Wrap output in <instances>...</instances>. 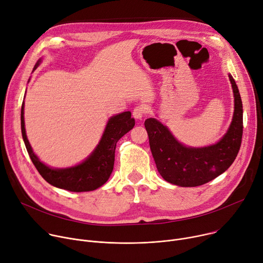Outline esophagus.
Instances as JSON below:
<instances>
[{
  "label": "esophagus",
  "mask_w": 263,
  "mask_h": 263,
  "mask_svg": "<svg viewBox=\"0 0 263 263\" xmlns=\"http://www.w3.org/2000/svg\"><path fill=\"white\" fill-rule=\"evenodd\" d=\"M146 114V108L142 105H138L134 108V111H133V115H134V118L136 120H142V118L144 117V115Z\"/></svg>",
  "instance_id": "esophagus-1"
}]
</instances>
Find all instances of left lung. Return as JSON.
<instances>
[{"mask_svg": "<svg viewBox=\"0 0 263 263\" xmlns=\"http://www.w3.org/2000/svg\"><path fill=\"white\" fill-rule=\"evenodd\" d=\"M229 78L234 93V115L229 129L217 143L202 147L186 146L156 118L145 120L157 170L167 182L182 187L199 186L224 173L234 162L243 132V109L235 80L230 73Z\"/></svg>", "mask_w": 263, "mask_h": 263, "instance_id": "obj_1", "label": "left lung"}]
</instances>
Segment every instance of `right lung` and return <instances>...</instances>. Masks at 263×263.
<instances>
[{
	"instance_id": "obj_1",
	"label": "right lung",
	"mask_w": 263,
	"mask_h": 263,
	"mask_svg": "<svg viewBox=\"0 0 263 263\" xmlns=\"http://www.w3.org/2000/svg\"><path fill=\"white\" fill-rule=\"evenodd\" d=\"M41 62L42 58L39 59L32 71L39 67ZM24 105L23 101L21 108V129L24 143L35 168L49 184L58 189L80 193L95 191L106 182L114 170L117 142L135 126V119L132 118L130 111L121 112L108 119L98 145L82 162L70 167L54 168L43 163L32 151L25 130Z\"/></svg>"
}]
</instances>
